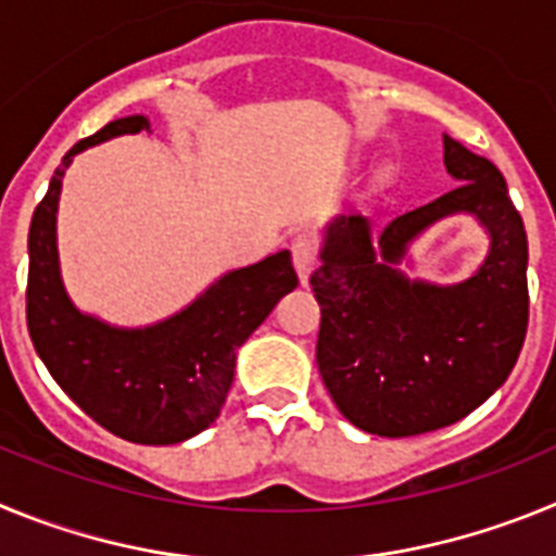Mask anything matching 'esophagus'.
Returning a JSON list of instances; mask_svg holds the SVG:
<instances>
[{
	"mask_svg": "<svg viewBox=\"0 0 556 556\" xmlns=\"http://www.w3.org/2000/svg\"><path fill=\"white\" fill-rule=\"evenodd\" d=\"M289 248H292L294 269L301 275V281H306L308 275H312V269L317 267V242H314L308 233H298Z\"/></svg>",
	"mask_w": 556,
	"mask_h": 556,
	"instance_id": "obj_1",
	"label": "esophagus"
}]
</instances>
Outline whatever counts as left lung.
I'll return each mask as SVG.
<instances>
[{
	"mask_svg": "<svg viewBox=\"0 0 556 556\" xmlns=\"http://www.w3.org/2000/svg\"><path fill=\"white\" fill-rule=\"evenodd\" d=\"M445 169L459 180L440 198L378 225L381 258L362 217L328 228L308 283L320 303L317 367L356 429L412 437L473 412L513 372L529 326V244L507 180L493 161L445 132ZM470 210L494 236L489 262L456 288L409 285L391 269L405 242L434 218Z\"/></svg>",
	"mask_w": 556,
	"mask_h": 556,
	"instance_id": "obj_1",
	"label": "left lung"
}]
</instances>
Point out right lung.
I'll list each match as a JSON object with an SVG mask.
<instances>
[{
  "instance_id": "add662e5",
  "label": "right lung",
  "mask_w": 556,
  "mask_h": 556,
  "mask_svg": "<svg viewBox=\"0 0 556 556\" xmlns=\"http://www.w3.org/2000/svg\"><path fill=\"white\" fill-rule=\"evenodd\" d=\"M144 116L108 122L63 155L29 223L27 328L49 376L91 420L141 445H169L217 420L236 348L298 287L289 250L219 278L186 312L144 331H119L68 303L58 273L55 211L63 172L86 147L144 130Z\"/></svg>"
}]
</instances>
